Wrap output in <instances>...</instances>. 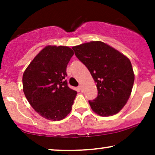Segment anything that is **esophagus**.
Listing matches in <instances>:
<instances>
[{
	"label": "esophagus",
	"mask_w": 155,
	"mask_h": 155,
	"mask_svg": "<svg viewBox=\"0 0 155 155\" xmlns=\"http://www.w3.org/2000/svg\"><path fill=\"white\" fill-rule=\"evenodd\" d=\"M79 89L80 91L82 92V90H83V87H82V85H79Z\"/></svg>",
	"instance_id": "34e87169"
}]
</instances>
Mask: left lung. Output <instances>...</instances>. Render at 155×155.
<instances>
[{
    "label": "left lung",
    "instance_id": "left-lung-1",
    "mask_svg": "<svg viewBox=\"0 0 155 155\" xmlns=\"http://www.w3.org/2000/svg\"><path fill=\"white\" fill-rule=\"evenodd\" d=\"M72 49L96 82L97 96L89 101L92 111L101 117L120 112L129 99L134 83L130 60L102 41H90Z\"/></svg>",
    "mask_w": 155,
    "mask_h": 155
}]
</instances>
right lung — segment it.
<instances>
[{
  "mask_svg": "<svg viewBox=\"0 0 155 155\" xmlns=\"http://www.w3.org/2000/svg\"><path fill=\"white\" fill-rule=\"evenodd\" d=\"M74 54L68 47L47 46L23 74V92L27 100L47 120H63L71 111L77 92L68 87L65 78Z\"/></svg>",
  "mask_w": 155,
  "mask_h": 155,
  "instance_id": "right-lung-1",
  "label": "right lung"
}]
</instances>
